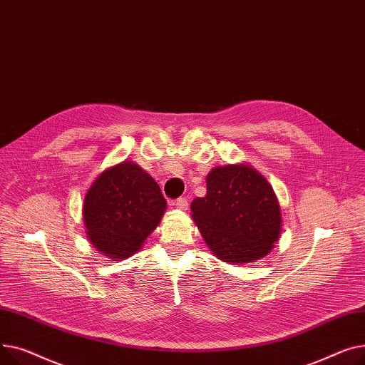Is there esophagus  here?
<instances>
[{
    "label": "esophagus",
    "mask_w": 365,
    "mask_h": 365,
    "mask_svg": "<svg viewBox=\"0 0 365 365\" xmlns=\"http://www.w3.org/2000/svg\"><path fill=\"white\" fill-rule=\"evenodd\" d=\"M174 206H175L177 209L187 210V207H188V202H187V199H185V197H180V199H177V200L174 202Z\"/></svg>",
    "instance_id": "1"
}]
</instances>
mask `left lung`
Returning <instances> with one entry per match:
<instances>
[{"label":"left lung","instance_id":"left-lung-1","mask_svg":"<svg viewBox=\"0 0 365 365\" xmlns=\"http://www.w3.org/2000/svg\"><path fill=\"white\" fill-rule=\"evenodd\" d=\"M191 218L213 256L249 265L272 250L282 234V209L271 184L247 163L215 166L206 196L191 202Z\"/></svg>","mask_w":365,"mask_h":365}]
</instances>
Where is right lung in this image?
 <instances>
[{"mask_svg":"<svg viewBox=\"0 0 365 365\" xmlns=\"http://www.w3.org/2000/svg\"><path fill=\"white\" fill-rule=\"evenodd\" d=\"M166 200L143 168L123 160L106 168L83 199L82 217L93 247L112 261L130 258L160 224Z\"/></svg>","mask_w":365,"mask_h":365,"instance_id":"add662e5","label":"right lung"}]
</instances>
